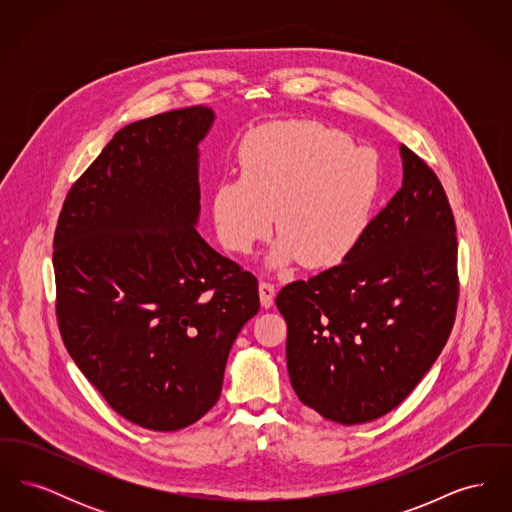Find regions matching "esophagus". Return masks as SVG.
<instances>
[{"mask_svg":"<svg viewBox=\"0 0 512 512\" xmlns=\"http://www.w3.org/2000/svg\"><path fill=\"white\" fill-rule=\"evenodd\" d=\"M274 293H276L274 284H268V282H261V284H259V297H261V305H263L265 309L272 307V303H274Z\"/></svg>","mask_w":512,"mask_h":512,"instance_id":"34e87169","label":"esophagus"}]
</instances>
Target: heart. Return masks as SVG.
Wrapping results in <instances>:
<instances>
[{"label":"heart","mask_w":512,"mask_h":512,"mask_svg":"<svg viewBox=\"0 0 512 512\" xmlns=\"http://www.w3.org/2000/svg\"><path fill=\"white\" fill-rule=\"evenodd\" d=\"M240 178L215 188L211 213L220 244L247 255L282 234L268 267L301 261L341 265L365 238L380 192V163L341 130L313 121L272 122L249 132L238 151Z\"/></svg>","instance_id":"b5f03b06"}]
</instances>
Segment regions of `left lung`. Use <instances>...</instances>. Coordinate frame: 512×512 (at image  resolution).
<instances>
[{
    "label": "left lung",
    "mask_w": 512,
    "mask_h": 512,
    "mask_svg": "<svg viewBox=\"0 0 512 512\" xmlns=\"http://www.w3.org/2000/svg\"><path fill=\"white\" fill-rule=\"evenodd\" d=\"M401 190L338 267L282 288L299 401L345 426L393 411L420 384L457 311V228L434 171L407 146Z\"/></svg>",
    "instance_id": "1"
}]
</instances>
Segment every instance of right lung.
<instances>
[{
	"label": "right lung",
	"instance_id": "right-lung-1",
	"mask_svg": "<svg viewBox=\"0 0 512 512\" xmlns=\"http://www.w3.org/2000/svg\"><path fill=\"white\" fill-rule=\"evenodd\" d=\"M213 122L199 105L126 124L76 180L53 238L67 351L117 413L155 432L219 401L232 343L259 311L257 278L195 230Z\"/></svg>",
	"mask_w": 512,
	"mask_h": 512
}]
</instances>
